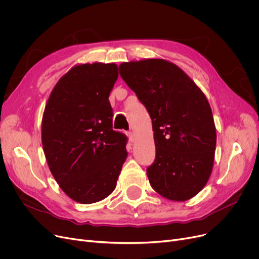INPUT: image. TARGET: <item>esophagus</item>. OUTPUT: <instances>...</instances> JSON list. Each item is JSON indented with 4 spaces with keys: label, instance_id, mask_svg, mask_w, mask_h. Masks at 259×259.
Listing matches in <instances>:
<instances>
[{
    "label": "esophagus",
    "instance_id": "1",
    "mask_svg": "<svg viewBox=\"0 0 259 259\" xmlns=\"http://www.w3.org/2000/svg\"><path fill=\"white\" fill-rule=\"evenodd\" d=\"M127 135H128V138H129L130 142L133 143L134 140H135V134H134L132 131H129V132H127Z\"/></svg>",
    "mask_w": 259,
    "mask_h": 259
}]
</instances>
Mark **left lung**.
I'll list each match as a JSON object with an SVG mask.
<instances>
[{
    "instance_id": "obj_1",
    "label": "left lung",
    "mask_w": 259,
    "mask_h": 259,
    "mask_svg": "<svg viewBox=\"0 0 259 259\" xmlns=\"http://www.w3.org/2000/svg\"><path fill=\"white\" fill-rule=\"evenodd\" d=\"M118 70L152 119L156 153L147 168L151 187L171 200L192 198L208 183L214 162L216 129L206 95L166 60L122 63Z\"/></svg>"
}]
</instances>
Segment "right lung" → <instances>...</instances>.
<instances>
[{
	"instance_id": "1",
	"label": "right lung",
	"mask_w": 259,
	"mask_h": 259,
	"mask_svg": "<svg viewBox=\"0 0 259 259\" xmlns=\"http://www.w3.org/2000/svg\"><path fill=\"white\" fill-rule=\"evenodd\" d=\"M115 64L74 66L54 86L42 119L49 169L63 191L80 203L110 195L127 158L128 139L112 129L109 102Z\"/></svg>"
}]
</instances>
